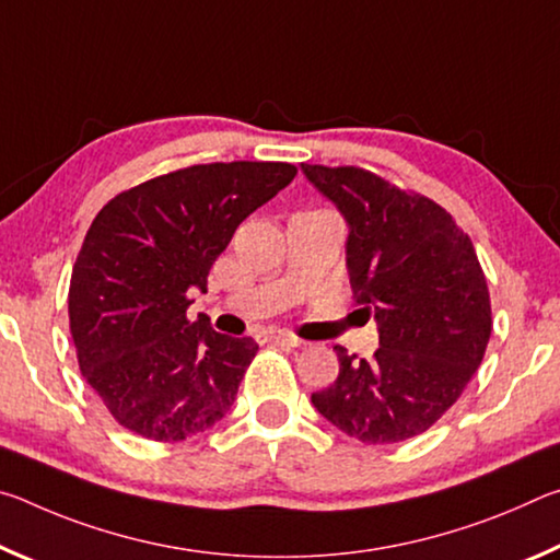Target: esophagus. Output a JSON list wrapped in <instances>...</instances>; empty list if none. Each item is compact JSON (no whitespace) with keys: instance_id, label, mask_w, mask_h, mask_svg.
I'll list each match as a JSON object with an SVG mask.
<instances>
[{"instance_id":"esophagus-1","label":"esophagus","mask_w":560,"mask_h":560,"mask_svg":"<svg viewBox=\"0 0 560 560\" xmlns=\"http://www.w3.org/2000/svg\"><path fill=\"white\" fill-rule=\"evenodd\" d=\"M261 340H273V343H287L291 348H299L303 346V340L296 338L289 330H267V334H261Z\"/></svg>"}]
</instances>
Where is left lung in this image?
I'll return each instance as SVG.
<instances>
[{"label": "left lung", "instance_id": "obj_1", "mask_svg": "<svg viewBox=\"0 0 560 560\" xmlns=\"http://www.w3.org/2000/svg\"><path fill=\"white\" fill-rule=\"evenodd\" d=\"M348 224L346 267L365 318L371 360L336 346L338 377L311 395L348 438L393 444L430 430L477 373L491 336L485 271L447 210L360 167L301 163Z\"/></svg>", "mask_w": 560, "mask_h": 560}]
</instances>
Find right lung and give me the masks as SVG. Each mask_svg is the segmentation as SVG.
I'll list each match as a JSON object with an SVG mask.
<instances>
[{"label":"right lung","instance_id":"1","mask_svg":"<svg viewBox=\"0 0 560 560\" xmlns=\"http://www.w3.org/2000/svg\"><path fill=\"white\" fill-rule=\"evenodd\" d=\"M296 177L289 163H212L148 179L96 214L73 264L71 336L122 428L155 442L210 430L240 390L257 340L187 320L214 259L246 217Z\"/></svg>","mask_w":560,"mask_h":560}]
</instances>
